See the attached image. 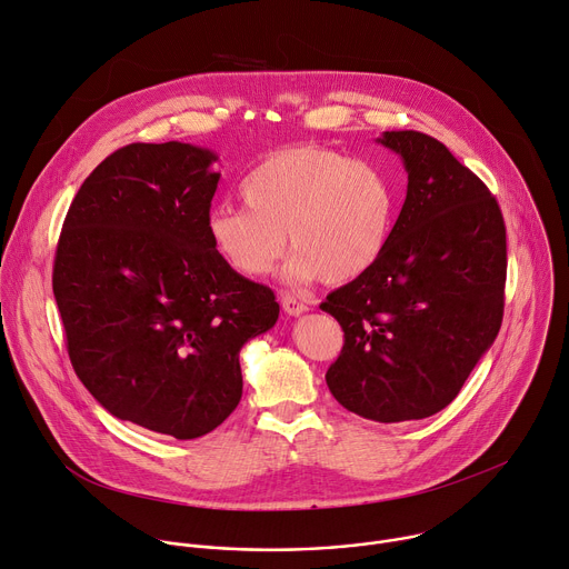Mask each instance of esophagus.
<instances>
[{
    "instance_id": "1",
    "label": "esophagus",
    "mask_w": 569,
    "mask_h": 569,
    "mask_svg": "<svg viewBox=\"0 0 569 569\" xmlns=\"http://www.w3.org/2000/svg\"><path fill=\"white\" fill-rule=\"evenodd\" d=\"M281 306L292 317H299V315H303L308 310V303H303L301 299H297L292 295H281Z\"/></svg>"
}]
</instances>
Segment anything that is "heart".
I'll return each instance as SVG.
<instances>
[{
	"label": "heart",
	"mask_w": 569,
	"mask_h": 569,
	"mask_svg": "<svg viewBox=\"0 0 569 569\" xmlns=\"http://www.w3.org/2000/svg\"><path fill=\"white\" fill-rule=\"evenodd\" d=\"M246 209H216L207 236L218 259L240 277H263L286 252V279L349 283L382 254L396 193L371 161L323 146L268 154L240 184Z\"/></svg>",
	"instance_id": "heart-1"
}]
</instances>
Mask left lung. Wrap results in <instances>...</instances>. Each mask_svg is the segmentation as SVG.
<instances>
[{
  "label": "left lung",
  "instance_id": "1",
  "mask_svg": "<svg viewBox=\"0 0 569 569\" xmlns=\"http://www.w3.org/2000/svg\"><path fill=\"white\" fill-rule=\"evenodd\" d=\"M408 196L378 261L319 308L345 331L327 385L349 412L419 421L455 400L502 327L507 229L498 200L435 137L391 130Z\"/></svg>",
  "mask_w": 569,
  "mask_h": 569
}]
</instances>
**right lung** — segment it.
<instances>
[{
  "instance_id": "add662e5",
  "label": "right lung",
  "mask_w": 569,
  "mask_h": 569,
  "mask_svg": "<svg viewBox=\"0 0 569 569\" xmlns=\"http://www.w3.org/2000/svg\"><path fill=\"white\" fill-rule=\"evenodd\" d=\"M216 159L182 141L119 148L78 189L53 261L80 382L112 417L176 439L236 410L238 353L279 319L274 292L209 242Z\"/></svg>"
}]
</instances>
